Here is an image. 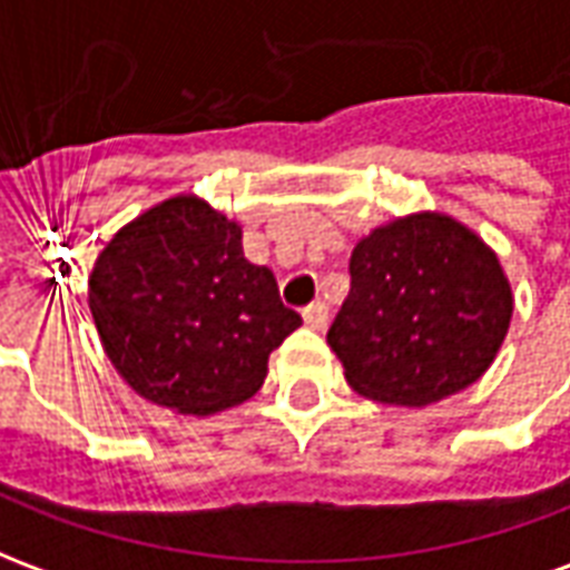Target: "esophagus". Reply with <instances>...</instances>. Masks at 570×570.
Listing matches in <instances>:
<instances>
[{"instance_id": "obj_1", "label": "esophagus", "mask_w": 570, "mask_h": 570, "mask_svg": "<svg viewBox=\"0 0 570 570\" xmlns=\"http://www.w3.org/2000/svg\"><path fill=\"white\" fill-rule=\"evenodd\" d=\"M302 317H305V326H311V330H323L326 326V305L323 302H311L308 308L302 311Z\"/></svg>"}]
</instances>
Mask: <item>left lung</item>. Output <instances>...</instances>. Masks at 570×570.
<instances>
[{"instance_id": "obj_1", "label": "left lung", "mask_w": 570, "mask_h": 570, "mask_svg": "<svg viewBox=\"0 0 570 570\" xmlns=\"http://www.w3.org/2000/svg\"><path fill=\"white\" fill-rule=\"evenodd\" d=\"M510 317L498 253L449 213L419 210L354 244L351 293L326 342L360 396L421 409L485 375Z\"/></svg>"}]
</instances>
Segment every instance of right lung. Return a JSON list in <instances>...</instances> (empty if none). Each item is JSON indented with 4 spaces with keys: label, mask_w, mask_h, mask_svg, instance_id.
Masks as SVG:
<instances>
[{
    "label": "right lung",
    "mask_w": 570,
    "mask_h": 570,
    "mask_svg": "<svg viewBox=\"0 0 570 570\" xmlns=\"http://www.w3.org/2000/svg\"><path fill=\"white\" fill-rule=\"evenodd\" d=\"M106 357L134 394L179 415H216L256 394L298 330L274 274L244 259L240 225L183 191L121 225L88 274Z\"/></svg>",
    "instance_id": "right-lung-1"
}]
</instances>
